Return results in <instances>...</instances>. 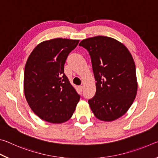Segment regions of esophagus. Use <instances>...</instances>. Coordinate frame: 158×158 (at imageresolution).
<instances>
[{
  "label": "esophagus",
  "mask_w": 158,
  "mask_h": 158,
  "mask_svg": "<svg viewBox=\"0 0 158 158\" xmlns=\"http://www.w3.org/2000/svg\"><path fill=\"white\" fill-rule=\"evenodd\" d=\"M79 89L80 91H82L83 89H84V86H83V85H79Z\"/></svg>",
  "instance_id": "esophagus-1"
}]
</instances>
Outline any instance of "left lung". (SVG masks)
<instances>
[{
    "mask_svg": "<svg viewBox=\"0 0 158 158\" xmlns=\"http://www.w3.org/2000/svg\"><path fill=\"white\" fill-rule=\"evenodd\" d=\"M91 58L96 93L89 100L95 116L113 121L126 113L137 91L135 64L127 47L116 40L96 36L83 40Z\"/></svg>",
    "mask_w": 158,
    "mask_h": 158,
    "instance_id": "obj_1",
    "label": "left lung"
}]
</instances>
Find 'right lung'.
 Returning a JSON list of instances; mask_svg holds the SVG:
<instances>
[{"label": "right lung", "mask_w": 158, "mask_h": 158, "mask_svg": "<svg viewBox=\"0 0 158 158\" xmlns=\"http://www.w3.org/2000/svg\"><path fill=\"white\" fill-rule=\"evenodd\" d=\"M79 40L55 38L37 45L26 61L23 90L35 114L52 123L70 118L80 95L64 73L69 53Z\"/></svg>", "instance_id": "right-lung-1"}]
</instances>
